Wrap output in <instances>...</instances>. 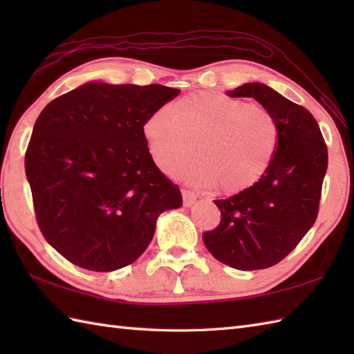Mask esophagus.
I'll return each mask as SVG.
<instances>
[{
	"label": "esophagus",
	"mask_w": 354,
	"mask_h": 354,
	"mask_svg": "<svg viewBox=\"0 0 354 354\" xmlns=\"http://www.w3.org/2000/svg\"><path fill=\"white\" fill-rule=\"evenodd\" d=\"M196 193H193L192 190H183V201H184V205L185 207H192L194 204V201H196Z\"/></svg>",
	"instance_id": "esophagus-1"
}]
</instances>
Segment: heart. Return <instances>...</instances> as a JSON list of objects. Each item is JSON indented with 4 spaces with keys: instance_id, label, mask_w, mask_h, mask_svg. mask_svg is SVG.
Masks as SVG:
<instances>
[{
    "instance_id": "heart-1",
    "label": "heart",
    "mask_w": 354,
    "mask_h": 354,
    "mask_svg": "<svg viewBox=\"0 0 354 354\" xmlns=\"http://www.w3.org/2000/svg\"><path fill=\"white\" fill-rule=\"evenodd\" d=\"M150 156L165 175H176L194 156L185 178L216 185L223 194L250 190L266 175L278 147V123L259 104L219 93H194L160 108L142 124Z\"/></svg>"
}]
</instances>
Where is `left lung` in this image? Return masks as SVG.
I'll return each mask as SVG.
<instances>
[{
  "label": "left lung",
  "instance_id": "obj_1",
  "mask_svg": "<svg viewBox=\"0 0 354 354\" xmlns=\"http://www.w3.org/2000/svg\"><path fill=\"white\" fill-rule=\"evenodd\" d=\"M252 97L272 112L278 147L268 173L250 190L217 199L221 223L202 234L213 257L234 269L277 265L301 242L317 221L328 155L317 120L309 111L263 84H245L227 93Z\"/></svg>",
  "mask_w": 354,
  "mask_h": 354
}]
</instances>
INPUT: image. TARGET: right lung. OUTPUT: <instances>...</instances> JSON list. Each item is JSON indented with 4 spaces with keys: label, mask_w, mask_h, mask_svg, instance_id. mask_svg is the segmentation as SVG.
Masks as SVG:
<instances>
[{
    "label": "right lung",
    "mask_w": 354,
    "mask_h": 354,
    "mask_svg": "<svg viewBox=\"0 0 354 354\" xmlns=\"http://www.w3.org/2000/svg\"><path fill=\"white\" fill-rule=\"evenodd\" d=\"M179 94L162 85L85 84L37 117L26 175L45 240L73 265L124 268L146 251L156 219L183 196L156 167L142 124Z\"/></svg>",
    "instance_id": "obj_1"
}]
</instances>
